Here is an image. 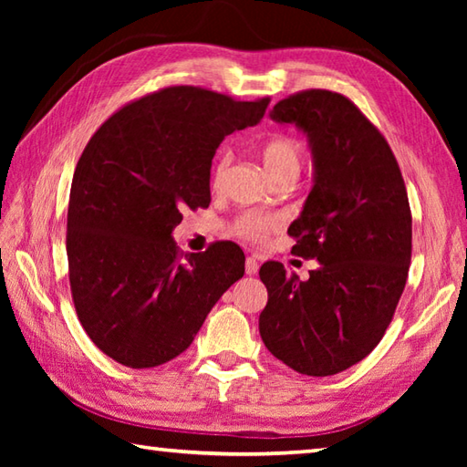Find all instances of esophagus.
<instances>
[{"label":"esophagus","instance_id":"34e87169","mask_svg":"<svg viewBox=\"0 0 467 467\" xmlns=\"http://www.w3.org/2000/svg\"><path fill=\"white\" fill-rule=\"evenodd\" d=\"M244 271H246V275H256V271H259V263H256V256L254 254L246 256Z\"/></svg>","mask_w":467,"mask_h":467}]
</instances>
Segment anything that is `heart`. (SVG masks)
<instances>
[{"label": "heart", "instance_id": "heart-1", "mask_svg": "<svg viewBox=\"0 0 467 467\" xmlns=\"http://www.w3.org/2000/svg\"><path fill=\"white\" fill-rule=\"evenodd\" d=\"M231 161H233L231 152L224 150L218 154L216 162L213 166V178H211L213 186H221L228 166H231ZM303 161H305V148L293 136L276 134L269 138L266 144L263 146V162L276 182L295 181L301 172ZM275 224H276L275 216L246 211L234 218L233 231L236 236H241V239L263 241L265 236L273 231Z\"/></svg>", "mask_w": 467, "mask_h": 467}]
</instances>
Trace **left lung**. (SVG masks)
<instances>
[{
    "mask_svg": "<svg viewBox=\"0 0 467 467\" xmlns=\"http://www.w3.org/2000/svg\"><path fill=\"white\" fill-rule=\"evenodd\" d=\"M271 118L309 136L315 184L289 226L293 254L319 261L301 281L266 261L263 343L303 375H335L369 355L389 327L411 263L408 191L389 144L349 98L303 90Z\"/></svg>",
    "mask_w": 467,
    "mask_h": 467,
    "instance_id": "left-lung-1",
    "label": "left lung"
}]
</instances>
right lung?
<instances>
[{
  "mask_svg": "<svg viewBox=\"0 0 467 467\" xmlns=\"http://www.w3.org/2000/svg\"><path fill=\"white\" fill-rule=\"evenodd\" d=\"M269 102L168 86L122 106L84 148L67 204L69 289L84 331L114 361L146 369L174 359L244 275L239 244L184 254L172 228L184 208L211 204L218 144L259 122Z\"/></svg>",
  "mask_w": 467,
  "mask_h": 467,
  "instance_id": "add662e5",
  "label": "right lung"
}]
</instances>
